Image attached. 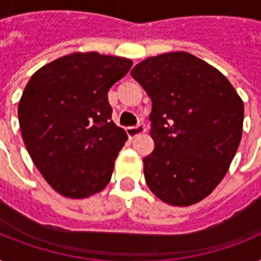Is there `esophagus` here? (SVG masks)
I'll return each instance as SVG.
<instances>
[{
    "mask_svg": "<svg viewBox=\"0 0 261 261\" xmlns=\"http://www.w3.org/2000/svg\"><path fill=\"white\" fill-rule=\"evenodd\" d=\"M145 126L143 124H137V126H131V127H127L126 131H127V135H128V138L133 139L135 138L137 135L142 134V133H145Z\"/></svg>",
    "mask_w": 261,
    "mask_h": 261,
    "instance_id": "1",
    "label": "esophagus"
}]
</instances>
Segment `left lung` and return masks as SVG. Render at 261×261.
<instances>
[{"label": "left lung", "instance_id": "1", "mask_svg": "<svg viewBox=\"0 0 261 261\" xmlns=\"http://www.w3.org/2000/svg\"><path fill=\"white\" fill-rule=\"evenodd\" d=\"M131 75L151 98L154 150L143 159L147 187L172 206L200 202L239 149L243 100L221 71L184 51L145 59Z\"/></svg>", "mask_w": 261, "mask_h": 261}]
</instances>
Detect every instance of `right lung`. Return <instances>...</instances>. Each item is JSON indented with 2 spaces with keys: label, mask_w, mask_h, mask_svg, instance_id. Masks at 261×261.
<instances>
[{
  "label": "right lung",
  "mask_w": 261,
  "mask_h": 261,
  "mask_svg": "<svg viewBox=\"0 0 261 261\" xmlns=\"http://www.w3.org/2000/svg\"><path fill=\"white\" fill-rule=\"evenodd\" d=\"M133 66L98 53L65 55L39 69L18 102V123L31 159L63 196L88 198L110 182L127 141L112 120L108 90Z\"/></svg>",
  "instance_id": "right-lung-1"
}]
</instances>
